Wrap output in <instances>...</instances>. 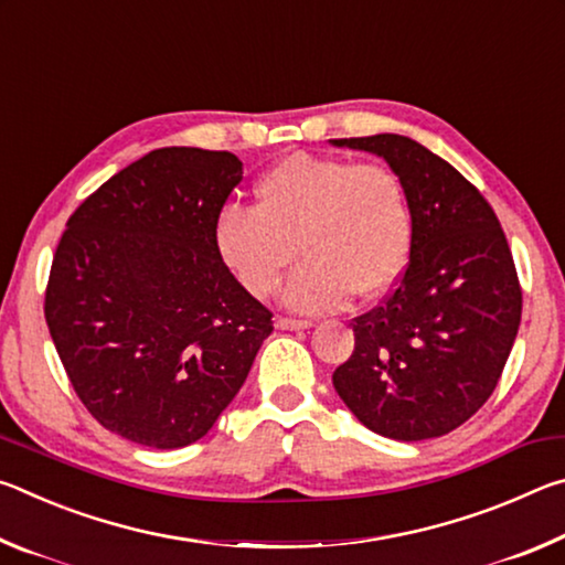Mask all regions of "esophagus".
Returning <instances> with one entry per match:
<instances>
[{"instance_id": "esophagus-1", "label": "esophagus", "mask_w": 565, "mask_h": 565, "mask_svg": "<svg viewBox=\"0 0 565 565\" xmlns=\"http://www.w3.org/2000/svg\"><path fill=\"white\" fill-rule=\"evenodd\" d=\"M313 323L309 319H291V317H279L276 319V329L281 331H299V329H311Z\"/></svg>"}]
</instances>
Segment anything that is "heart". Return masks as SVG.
<instances>
[{
    "label": "heart",
    "mask_w": 565,
    "mask_h": 565,
    "mask_svg": "<svg viewBox=\"0 0 565 565\" xmlns=\"http://www.w3.org/2000/svg\"><path fill=\"white\" fill-rule=\"evenodd\" d=\"M256 206H226L214 222L222 262L244 289L266 299L284 286L296 311H333L356 294L379 299L398 284L414 222L401 179L376 161L296 151L256 181Z\"/></svg>",
    "instance_id": "b5f03b06"
}]
</instances>
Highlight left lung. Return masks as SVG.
<instances>
[{
	"instance_id": "left-lung-1",
	"label": "left lung",
	"mask_w": 565,
	"mask_h": 565,
	"mask_svg": "<svg viewBox=\"0 0 565 565\" xmlns=\"http://www.w3.org/2000/svg\"><path fill=\"white\" fill-rule=\"evenodd\" d=\"M388 161L406 189L414 238L404 274L351 321L353 353L333 388L374 434L424 441L466 424L493 394L521 323L509 242L481 191L398 134L333 139Z\"/></svg>"
}]
</instances>
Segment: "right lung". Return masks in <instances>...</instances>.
Listing matches in <instances>:
<instances>
[{
  "mask_svg": "<svg viewBox=\"0 0 565 565\" xmlns=\"http://www.w3.org/2000/svg\"><path fill=\"white\" fill-rule=\"evenodd\" d=\"M242 174L232 151L154 149L84 199L56 244L46 327L76 396L127 441L206 436L274 331L214 242Z\"/></svg>",
  "mask_w": 565,
  "mask_h": 565,
  "instance_id": "right-lung-1",
  "label": "right lung"
}]
</instances>
